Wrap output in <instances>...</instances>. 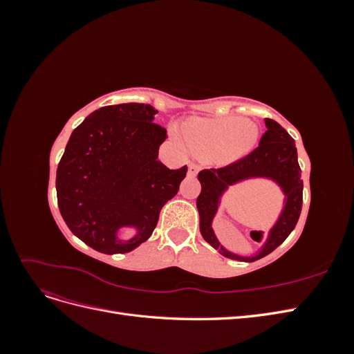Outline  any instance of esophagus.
<instances>
[{"label": "esophagus", "mask_w": 354, "mask_h": 354, "mask_svg": "<svg viewBox=\"0 0 354 354\" xmlns=\"http://www.w3.org/2000/svg\"><path fill=\"white\" fill-rule=\"evenodd\" d=\"M199 168H201V167H199L198 164H195V162H190V164H189V171H187L189 177H196Z\"/></svg>", "instance_id": "1"}]
</instances>
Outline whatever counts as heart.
I'll list each match as a JSON object with an SVG mask.
<instances>
[{"label": "heart", "instance_id": "b5f03b06", "mask_svg": "<svg viewBox=\"0 0 354 354\" xmlns=\"http://www.w3.org/2000/svg\"><path fill=\"white\" fill-rule=\"evenodd\" d=\"M257 137L259 130L255 124L234 116L194 120L181 128V138L192 153L218 160H230L248 153Z\"/></svg>", "mask_w": 354, "mask_h": 354}]
</instances>
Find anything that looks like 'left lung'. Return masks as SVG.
<instances>
[{"instance_id":"8db88e82","label":"left lung","mask_w":354,"mask_h":354,"mask_svg":"<svg viewBox=\"0 0 354 354\" xmlns=\"http://www.w3.org/2000/svg\"><path fill=\"white\" fill-rule=\"evenodd\" d=\"M264 122L267 131L263 134L260 145L251 153L226 167L202 169L198 174V180L201 181V194L196 199V207L201 218V234L212 248H216L221 255L232 260L251 263L270 254L294 230L299 214H301L303 180L294 138L276 121L266 118ZM257 176L273 179L284 192L286 205L280 218L266 237L262 250L252 257H241L227 252L218 242L212 230V220L215 216L224 191L239 180ZM263 234V232L255 230L251 232V238L260 242Z\"/></svg>"}]
</instances>
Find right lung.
<instances>
[{
	"label": "right lung",
	"mask_w": 354,
	"mask_h": 354,
	"mask_svg": "<svg viewBox=\"0 0 354 354\" xmlns=\"http://www.w3.org/2000/svg\"><path fill=\"white\" fill-rule=\"evenodd\" d=\"M158 111L122 103L94 111L75 128L56 176L57 203L75 236L103 254L130 252L155 230L160 208L177 195L187 167L158 160L167 130ZM122 227L136 234L119 238Z\"/></svg>",
	"instance_id": "right-lung-1"
}]
</instances>
